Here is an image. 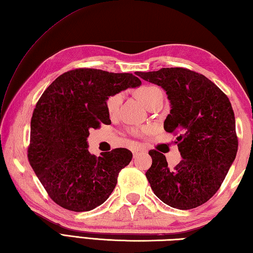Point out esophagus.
<instances>
[{
	"instance_id": "esophagus-1",
	"label": "esophagus",
	"mask_w": 253,
	"mask_h": 253,
	"mask_svg": "<svg viewBox=\"0 0 253 253\" xmlns=\"http://www.w3.org/2000/svg\"><path fill=\"white\" fill-rule=\"evenodd\" d=\"M145 151V149L144 147H136V149H134L132 151V153H133V156H135V155H137L139 153H141V152H144Z\"/></svg>"
}]
</instances>
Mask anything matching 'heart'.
Wrapping results in <instances>:
<instances>
[{
	"mask_svg": "<svg viewBox=\"0 0 253 253\" xmlns=\"http://www.w3.org/2000/svg\"><path fill=\"white\" fill-rule=\"evenodd\" d=\"M135 94L136 97L143 102V104H144L146 108H149L150 104L152 102H154L156 99L163 97V91H162L161 88L156 87V85L144 84V85H141L140 88H137L135 90ZM122 100H123L122 92H117L107 98L106 110L109 116H114V114L118 112Z\"/></svg>",
	"mask_w": 253,
	"mask_h": 253,
	"instance_id": "b5f03b06",
	"label": "heart"
}]
</instances>
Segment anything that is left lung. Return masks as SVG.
<instances>
[{"mask_svg":"<svg viewBox=\"0 0 253 253\" xmlns=\"http://www.w3.org/2000/svg\"><path fill=\"white\" fill-rule=\"evenodd\" d=\"M163 88L170 103L166 132L179 133L183 160L169 169L165 155L151 150L152 165L145 173L151 188L173 208H196L220 187L236 159L238 139L229 99L204 75L185 68L135 73Z\"/></svg>","mask_w":253,"mask_h":253,"instance_id":"left-lung-1","label":"left lung"}]
</instances>
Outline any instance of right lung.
<instances>
[{
  "label": "right lung",
  "instance_id": "1",
  "mask_svg": "<svg viewBox=\"0 0 253 253\" xmlns=\"http://www.w3.org/2000/svg\"><path fill=\"white\" fill-rule=\"evenodd\" d=\"M140 84L132 74L79 68L60 75L42 94L31 120L27 156L57 205L89 211L110 196L132 153L114 149L97 157L89 153L87 137L90 128L111 123L107 98Z\"/></svg>",
  "mask_w": 253,
  "mask_h": 253
}]
</instances>
